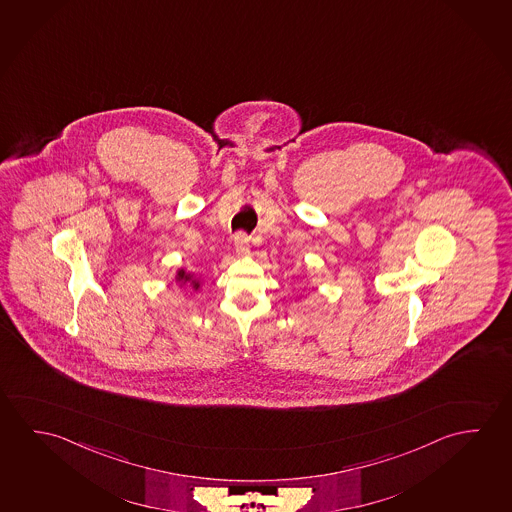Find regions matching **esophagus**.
<instances>
[{
    "instance_id": "1",
    "label": "esophagus",
    "mask_w": 512,
    "mask_h": 512,
    "mask_svg": "<svg viewBox=\"0 0 512 512\" xmlns=\"http://www.w3.org/2000/svg\"><path fill=\"white\" fill-rule=\"evenodd\" d=\"M234 251H236V254H240V256L249 254V238H247V234L238 233L234 236Z\"/></svg>"
}]
</instances>
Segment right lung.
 <instances>
[{
	"mask_svg": "<svg viewBox=\"0 0 512 512\" xmlns=\"http://www.w3.org/2000/svg\"><path fill=\"white\" fill-rule=\"evenodd\" d=\"M175 281H177V283H179V285H190L191 288H193V290H195V292H197V290H199L200 288V281L199 279L197 278H193V276H191V274H186V272H184V270H179V272H177V276H175Z\"/></svg>",
	"mask_w": 512,
	"mask_h": 512,
	"instance_id": "right-lung-1",
	"label": "right lung"
}]
</instances>
